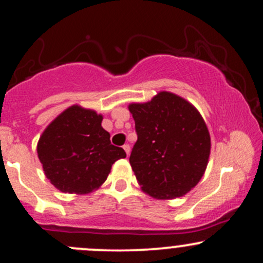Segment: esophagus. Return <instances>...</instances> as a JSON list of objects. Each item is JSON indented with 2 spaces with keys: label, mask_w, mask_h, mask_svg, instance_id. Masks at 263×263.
<instances>
[{
  "label": "esophagus",
  "mask_w": 263,
  "mask_h": 263,
  "mask_svg": "<svg viewBox=\"0 0 263 263\" xmlns=\"http://www.w3.org/2000/svg\"><path fill=\"white\" fill-rule=\"evenodd\" d=\"M123 149H125V152H126V155H129V152H131V147H129V144H125V146H123Z\"/></svg>",
  "instance_id": "1"
}]
</instances>
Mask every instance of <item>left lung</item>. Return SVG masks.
Listing matches in <instances>:
<instances>
[{"label": "left lung", "mask_w": 263, "mask_h": 263, "mask_svg": "<svg viewBox=\"0 0 263 263\" xmlns=\"http://www.w3.org/2000/svg\"><path fill=\"white\" fill-rule=\"evenodd\" d=\"M137 142L129 164L142 190L156 199L183 197L199 183L210 156V135L190 102L168 91L129 104Z\"/></svg>", "instance_id": "obj_1"}]
</instances>
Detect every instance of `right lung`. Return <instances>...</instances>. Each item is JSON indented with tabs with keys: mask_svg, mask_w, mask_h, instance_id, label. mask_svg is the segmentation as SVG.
Listing matches in <instances>:
<instances>
[{
	"mask_svg": "<svg viewBox=\"0 0 263 263\" xmlns=\"http://www.w3.org/2000/svg\"><path fill=\"white\" fill-rule=\"evenodd\" d=\"M102 115L73 105L53 120L38 141L45 177L63 193L87 194L106 180L121 147L111 144L101 126Z\"/></svg>",
	"mask_w": 263,
	"mask_h": 263,
	"instance_id": "1",
	"label": "right lung"
}]
</instances>
